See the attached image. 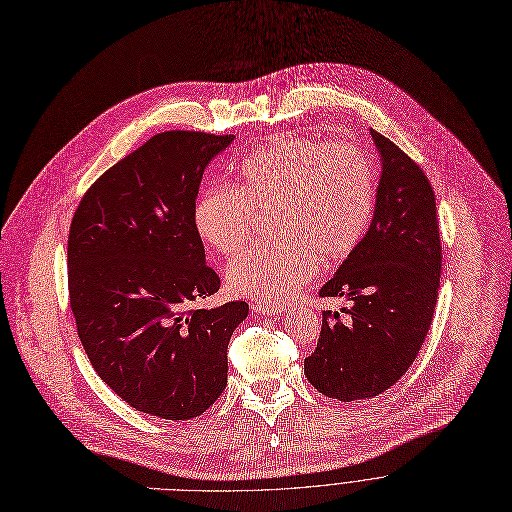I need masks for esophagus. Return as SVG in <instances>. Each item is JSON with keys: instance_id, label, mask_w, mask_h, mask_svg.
Returning a JSON list of instances; mask_svg holds the SVG:
<instances>
[{"instance_id": "1", "label": "esophagus", "mask_w": 512, "mask_h": 512, "mask_svg": "<svg viewBox=\"0 0 512 512\" xmlns=\"http://www.w3.org/2000/svg\"><path fill=\"white\" fill-rule=\"evenodd\" d=\"M251 308H253V312L263 314V316H282L286 310L282 304H277V302H255Z\"/></svg>"}]
</instances>
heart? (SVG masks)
Wrapping results in <instances>:
<instances>
[{
    "instance_id": "1",
    "label": "heart",
    "mask_w": 512,
    "mask_h": 512,
    "mask_svg": "<svg viewBox=\"0 0 512 512\" xmlns=\"http://www.w3.org/2000/svg\"><path fill=\"white\" fill-rule=\"evenodd\" d=\"M378 202L371 155L347 138L284 136L243 159L235 185H212L194 206L202 241L230 255L251 241L257 214L277 212L282 241L255 245L228 263L232 292L255 300L286 298L324 263H341L363 241Z\"/></svg>"
}]
</instances>
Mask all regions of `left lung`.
<instances>
[{"label": "left lung", "mask_w": 512, "mask_h": 512, "mask_svg": "<svg viewBox=\"0 0 512 512\" xmlns=\"http://www.w3.org/2000/svg\"><path fill=\"white\" fill-rule=\"evenodd\" d=\"M382 157L376 212L359 247L318 292L345 296V320L324 310L308 382L343 402L394 386L421 351L439 294L441 239L429 177L390 138L371 130Z\"/></svg>", "instance_id": "left-lung-1"}]
</instances>
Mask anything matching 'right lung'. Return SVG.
Wrapping results in <instances>:
<instances>
[{"label":"right lung","mask_w":512,"mask_h":512,"mask_svg":"<svg viewBox=\"0 0 512 512\" xmlns=\"http://www.w3.org/2000/svg\"><path fill=\"white\" fill-rule=\"evenodd\" d=\"M232 134L167 130L102 173L69 228V304L96 374L132 408L188 421L222 394L228 341L249 304H196L220 288L194 206Z\"/></svg>","instance_id":"add662e5"}]
</instances>
